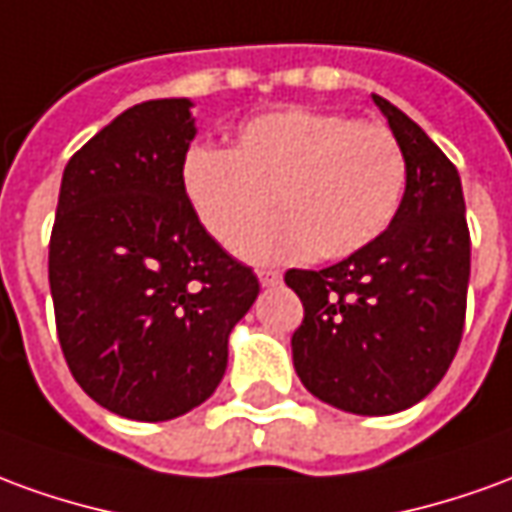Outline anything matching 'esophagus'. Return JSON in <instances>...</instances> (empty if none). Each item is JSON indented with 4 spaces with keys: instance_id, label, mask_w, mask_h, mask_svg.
<instances>
[{
    "instance_id": "34e87169",
    "label": "esophagus",
    "mask_w": 512,
    "mask_h": 512,
    "mask_svg": "<svg viewBox=\"0 0 512 512\" xmlns=\"http://www.w3.org/2000/svg\"><path fill=\"white\" fill-rule=\"evenodd\" d=\"M257 277H260V285H266V288H271V285H280L282 274L277 271V268H260L257 271Z\"/></svg>"
}]
</instances>
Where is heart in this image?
Returning <instances> with one entry per match:
<instances>
[{"instance_id":"1","label":"heart","mask_w":512,"mask_h":512,"mask_svg":"<svg viewBox=\"0 0 512 512\" xmlns=\"http://www.w3.org/2000/svg\"><path fill=\"white\" fill-rule=\"evenodd\" d=\"M180 180L196 219L224 249H244L255 260L310 249L338 260L391 227L405 196L407 160L385 124L282 107L244 121L227 152L191 146ZM274 198L286 216L258 236Z\"/></svg>"}]
</instances>
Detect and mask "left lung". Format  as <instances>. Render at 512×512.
<instances>
[{"label":"left lung","mask_w":512,"mask_h":512,"mask_svg":"<svg viewBox=\"0 0 512 512\" xmlns=\"http://www.w3.org/2000/svg\"><path fill=\"white\" fill-rule=\"evenodd\" d=\"M405 149L399 213L377 241L321 271L291 268L305 318L293 368L321 402L391 416L443 380L466 324L471 238L455 163L399 107L374 94Z\"/></svg>","instance_id":"8db88e82"}]
</instances>
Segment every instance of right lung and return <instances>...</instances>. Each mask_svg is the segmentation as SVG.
<instances>
[{
    "label": "right lung",
    "instance_id": "add662e5",
    "mask_svg": "<svg viewBox=\"0 0 512 512\" xmlns=\"http://www.w3.org/2000/svg\"><path fill=\"white\" fill-rule=\"evenodd\" d=\"M191 107L141 102L74 152L49 238L63 357L96 405L135 421L177 418L219 388L260 293L182 194Z\"/></svg>",
    "mask_w": 512,
    "mask_h": 512
}]
</instances>
